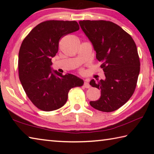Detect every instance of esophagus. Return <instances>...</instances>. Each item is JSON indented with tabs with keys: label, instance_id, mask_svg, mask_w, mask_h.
<instances>
[{
	"label": "esophagus",
	"instance_id": "esophagus-1",
	"mask_svg": "<svg viewBox=\"0 0 154 154\" xmlns=\"http://www.w3.org/2000/svg\"><path fill=\"white\" fill-rule=\"evenodd\" d=\"M83 85H84V87H85V88H90V85L89 84V83H88L87 79L85 80L84 84H83Z\"/></svg>",
	"mask_w": 154,
	"mask_h": 154
}]
</instances>
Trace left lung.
Wrapping results in <instances>:
<instances>
[{
    "instance_id": "1",
    "label": "left lung",
    "mask_w": 154,
    "mask_h": 154,
    "mask_svg": "<svg viewBox=\"0 0 154 154\" xmlns=\"http://www.w3.org/2000/svg\"><path fill=\"white\" fill-rule=\"evenodd\" d=\"M82 30L92 42L96 59L101 63L106 79L90 84L101 90L93 108L112 112L123 106L133 94L140 72L137 45L128 33L115 23L105 20H83Z\"/></svg>"
}]
</instances>
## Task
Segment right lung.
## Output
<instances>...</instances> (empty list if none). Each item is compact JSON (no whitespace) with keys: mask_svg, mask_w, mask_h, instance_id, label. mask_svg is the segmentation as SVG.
Instances as JSON below:
<instances>
[{"mask_svg":"<svg viewBox=\"0 0 154 154\" xmlns=\"http://www.w3.org/2000/svg\"><path fill=\"white\" fill-rule=\"evenodd\" d=\"M79 29L76 21L48 20L40 23L26 36L18 58L19 78L33 105L44 111L61 108L72 88L83 85L72 74L51 71V58L58 51L59 41Z\"/></svg>","mask_w":154,"mask_h":154,"instance_id":"right-lung-1","label":"right lung"}]
</instances>
